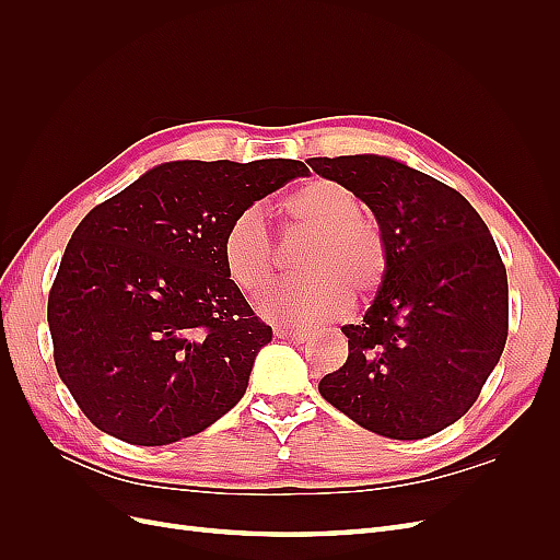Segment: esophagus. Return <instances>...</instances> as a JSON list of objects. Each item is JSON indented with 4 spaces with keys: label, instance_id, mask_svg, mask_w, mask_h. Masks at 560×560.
I'll use <instances>...</instances> for the list:
<instances>
[{
    "label": "esophagus",
    "instance_id": "obj_1",
    "mask_svg": "<svg viewBox=\"0 0 560 560\" xmlns=\"http://www.w3.org/2000/svg\"><path fill=\"white\" fill-rule=\"evenodd\" d=\"M276 336L282 338V341H290V343H303L308 338L306 331H290V329H276Z\"/></svg>",
    "mask_w": 560,
    "mask_h": 560
}]
</instances>
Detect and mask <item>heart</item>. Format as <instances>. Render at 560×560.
I'll return each mask as SVG.
<instances>
[{
	"label": "heart",
	"mask_w": 560,
	"mask_h": 560,
	"mask_svg": "<svg viewBox=\"0 0 560 560\" xmlns=\"http://www.w3.org/2000/svg\"><path fill=\"white\" fill-rule=\"evenodd\" d=\"M284 233L311 235L296 273L261 301V313L290 327L331 322L348 306L374 294L387 270L385 243L376 226L362 219V200L334 179H311L280 202ZM224 268L247 296H261L276 278V247L259 208L231 219L222 241Z\"/></svg>",
	"instance_id": "heart-1"
}]
</instances>
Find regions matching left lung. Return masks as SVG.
<instances>
[{
	"instance_id": "obj_1",
	"label": "left lung",
	"mask_w": 560,
	"mask_h": 560,
	"mask_svg": "<svg viewBox=\"0 0 560 560\" xmlns=\"http://www.w3.org/2000/svg\"><path fill=\"white\" fill-rule=\"evenodd\" d=\"M374 212L387 270L346 364L319 395L364 430L425 439L463 418L500 362L510 290L479 212L444 182L376 154L308 159Z\"/></svg>"
}]
</instances>
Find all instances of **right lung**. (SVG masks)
<instances>
[{"mask_svg": "<svg viewBox=\"0 0 560 560\" xmlns=\"http://www.w3.org/2000/svg\"><path fill=\"white\" fill-rule=\"evenodd\" d=\"M306 163L173 161L100 202L48 294L62 383L97 430L165 446L229 413L273 338L224 268L231 219Z\"/></svg>", "mask_w": 560, "mask_h": 560, "instance_id": "right-lung-1", "label": "right lung"}]
</instances>
